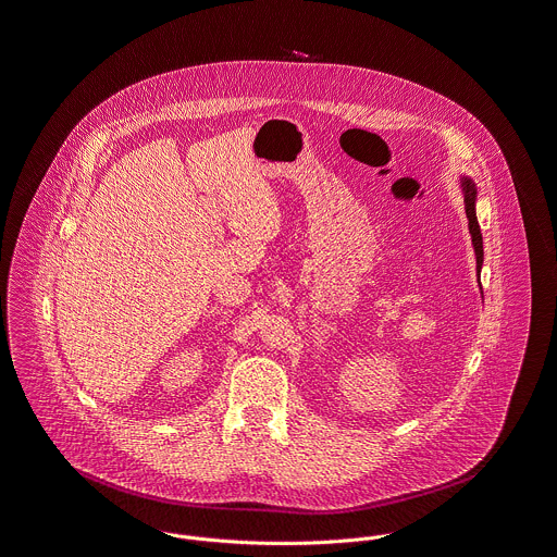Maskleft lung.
<instances>
[{
    "instance_id": "left-lung-1",
    "label": "left lung",
    "mask_w": 557,
    "mask_h": 557,
    "mask_svg": "<svg viewBox=\"0 0 557 557\" xmlns=\"http://www.w3.org/2000/svg\"><path fill=\"white\" fill-rule=\"evenodd\" d=\"M458 187L462 191L465 198V213L469 220V234H471V243H473V251H475V261H478V283H480V274H482L483 265V238L480 223H478V213H475V205H478V184L469 177V175H460L458 177ZM482 289V285H480Z\"/></svg>"
}]
</instances>
